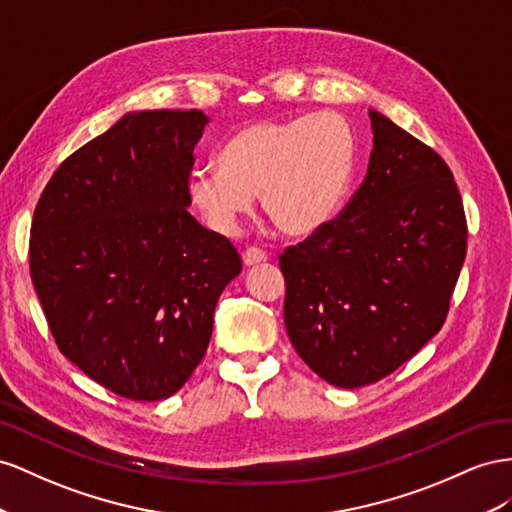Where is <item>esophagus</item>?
Here are the masks:
<instances>
[{"label": "esophagus", "mask_w": 512, "mask_h": 512, "mask_svg": "<svg viewBox=\"0 0 512 512\" xmlns=\"http://www.w3.org/2000/svg\"><path fill=\"white\" fill-rule=\"evenodd\" d=\"M268 259V255L261 251V248L257 246H248L246 251L242 253V261L244 266H257V264H264V261Z\"/></svg>", "instance_id": "obj_1"}]
</instances>
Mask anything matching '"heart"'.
I'll use <instances>...</instances> for the list:
<instances>
[{
	"mask_svg": "<svg viewBox=\"0 0 512 512\" xmlns=\"http://www.w3.org/2000/svg\"><path fill=\"white\" fill-rule=\"evenodd\" d=\"M354 133L337 113L257 122L218 152L221 169H195L186 195L212 231L236 236L255 195L289 236H306L337 212L354 169Z\"/></svg>",
	"mask_w": 512,
	"mask_h": 512,
	"instance_id": "1",
	"label": "heart"
}]
</instances>
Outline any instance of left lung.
I'll return each instance as SVG.
<instances>
[{
  "label": "left lung",
  "mask_w": 512,
  "mask_h": 512,
  "mask_svg": "<svg viewBox=\"0 0 512 512\" xmlns=\"http://www.w3.org/2000/svg\"><path fill=\"white\" fill-rule=\"evenodd\" d=\"M373 152L354 197L287 246L285 328L328 384L360 388L442 330L467 251L459 188L444 158L369 109Z\"/></svg>",
  "instance_id": "8db88e82"
}]
</instances>
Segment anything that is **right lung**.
I'll return each mask as SVG.
<instances>
[{
	"label": "right lung",
	"mask_w": 512,
	"mask_h": 512,
	"mask_svg": "<svg viewBox=\"0 0 512 512\" xmlns=\"http://www.w3.org/2000/svg\"><path fill=\"white\" fill-rule=\"evenodd\" d=\"M208 118L128 113L55 169L29 238V274L60 352L124 399L178 392L206 354L214 309L242 270L186 208Z\"/></svg>",
	"instance_id": "1"
}]
</instances>
